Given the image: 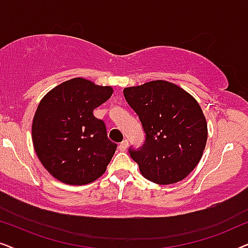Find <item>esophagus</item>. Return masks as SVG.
<instances>
[{"mask_svg": "<svg viewBox=\"0 0 248 248\" xmlns=\"http://www.w3.org/2000/svg\"><path fill=\"white\" fill-rule=\"evenodd\" d=\"M127 147H128V141L125 139V140L122 141L120 145H118V149H120L121 151H125L127 149Z\"/></svg>", "mask_w": 248, "mask_h": 248, "instance_id": "obj_1", "label": "esophagus"}]
</instances>
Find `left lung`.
I'll use <instances>...</instances> for the list:
<instances>
[{
  "label": "left lung",
  "mask_w": 248,
  "mask_h": 248,
  "mask_svg": "<svg viewBox=\"0 0 248 248\" xmlns=\"http://www.w3.org/2000/svg\"><path fill=\"white\" fill-rule=\"evenodd\" d=\"M123 93L145 133L140 148L128 149L141 174L160 185L184 179L199 164L208 139L198 101L164 80L125 88Z\"/></svg>",
  "instance_id": "1"
}]
</instances>
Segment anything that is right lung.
<instances>
[{"label":"right lung","mask_w":248,"mask_h":248,"mask_svg":"<svg viewBox=\"0 0 248 248\" xmlns=\"http://www.w3.org/2000/svg\"><path fill=\"white\" fill-rule=\"evenodd\" d=\"M111 93V87L74 78L39 103L32 121V143L40 162L56 179L84 185L106 171L117 144L108 139L104 121L93 111Z\"/></svg>","instance_id":"1"}]
</instances>
